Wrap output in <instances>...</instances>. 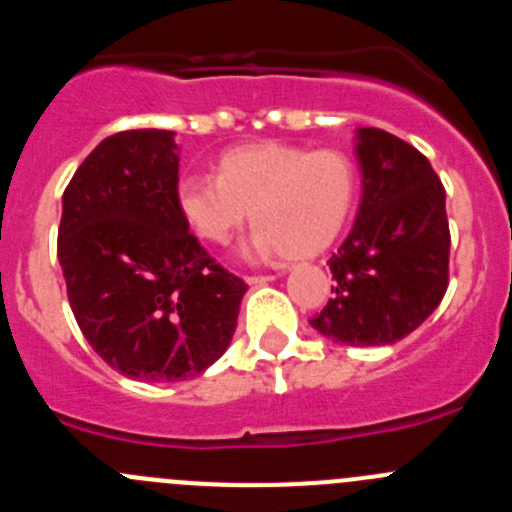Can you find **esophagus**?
Returning a JSON list of instances; mask_svg holds the SVG:
<instances>
[{"label":"esophagus","mask_w":512,"mask_h":512,"mask_svg":"<svg viewBox=\"0 0 512 512\" xmlns=\"http://www.w3.org/2000/svg\"><path fill=\"white\" fill-rule=\"evenodd\" d=\"M271 279H274V274H248L246 282L251 284V287H259V284L271 282Z\"/></svg>","instance_id":"1"}]
</instances>
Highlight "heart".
<instances>
[{
    "mask_svg": "<svg viewBox=\"0 0 512 512\" xmlns=\"http://www.w3.org/2000/svg\"><path fill=\"white\" fill-rule=\"evenodd\" d=\"M356 197L351 158L287 143L233 148L217 161V179L184 176L176 200L202 241L223 246L251 212V256L282 253L287 261L323 253L346 225Z\"/></svg>",
    "mask_w": 512,
    "mask_h": 512,
    "instance_id": "1",
    "label": "heart"
}]
</instances>
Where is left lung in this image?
<instances>
[{"label": "left lung", "mask_w": 512, "mask_h": 512, "mask_svg": "<svg viewBox=\"0 0 512 512\" xmlns=\"http://www.w3.org/2000/svg\"><path fill=\"white\" fill-rule=\"evenodd\" d=\"M356 158L359 215L330 256L333 297L310 325L348 346H390L410 336L449 287L446 189L418 148L379 128H359Z\"/></svg>", "instance_id": "obj_1"}]
</instances>
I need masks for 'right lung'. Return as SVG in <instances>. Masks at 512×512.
I'll use <instances>...</instances> for the list:
<instances>
[{"label": "right lung", "instance_id": "1", "mask_svg": "<svg viewBox=\"0 0 512 512\" xmlns=\"http://www.w3.org/2000/svg\"><path fill=\"white\" fill-rule=\"evenodd\" d=\"M171 130L104 138L63 192L58 261L89 346L143 382L197 377L230 346L246 282L189 233Z\"/></svg>", "mask_w": 512, "mask_h": 512}]
</instances>
